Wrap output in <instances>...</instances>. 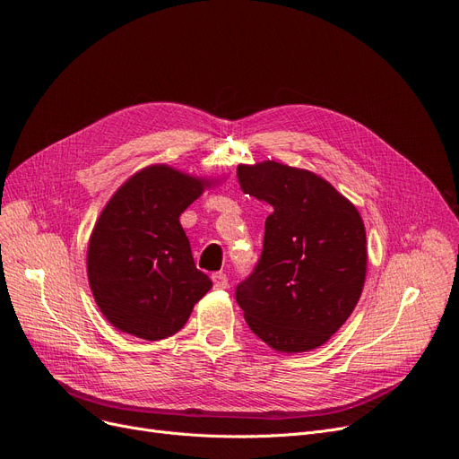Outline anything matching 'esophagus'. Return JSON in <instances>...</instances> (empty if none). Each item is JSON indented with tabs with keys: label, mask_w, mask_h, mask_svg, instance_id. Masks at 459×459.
Instances as JSON below:
<instances>
[{
	"label": "esophagus",
	"mask_w": 459,
	"mask_h": 459,
	"mask_svg": "<svg viewBox=\"0 0 459 459\" xmlns=\"http://www.w3.org/2000/svg\"><path fill=\"white\" fill-rule=\"evenodd\" d=\"M212 281H213V287H215L217 290H223V289L229 287V277H227V273H223V272L212 273Z\"/></svg>",
	"instance_id": "1"
}]
</instances>
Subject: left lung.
Masks as SVG:
<instances>
[{
	"instance_id": "obj_1",
	"label": "left lung",
	"mask_w": 459,
	"mask_h": 459,
	"mask_svg": "<svg viewBox=\"0 0 459 459\" xmlns=\"http://www.w3.org/2000/svg\"><path fill=\"white\" fill-rule=\"evenodd\" d=\"M246 195L268 203L261 261L236 287L251 332L279 352L325 345L366 281L360 212L325 178L277 161L238 165Z\"/></svg>"
}]
</instances>
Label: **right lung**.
Segmentation results:
<instances>
[{"label":"right lung","mask_w":459,"mask_h":459,"mask_svg":"<svg viewBox=\"0 0 459 459\" xmlns=\"http://www.w3.org/2000/svg\"><path fill=\"white\" fill-rule=\"evenodd\" d=\"M213 184L150 165L110 196L91 230L86 264L95 304L119 332L165 340L212 289L195 266L180 215Z\"/></svg>","instance_id":"add662e5"}]
</instances>
